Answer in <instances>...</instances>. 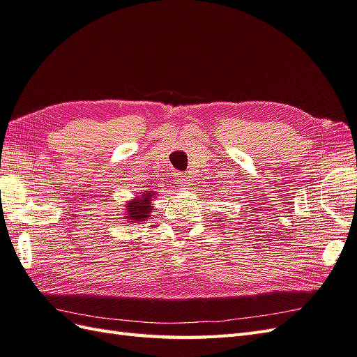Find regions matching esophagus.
Segmentation results:
<instances>
[{
  "label": "esophagus",
  "mask_w": 357,
  "mask_h": 357,
  "mask_svg": "<svg viewBox=\"0 0 357 357\" xmlns=\"http://www.w3.org/2000/svg\"><path fill=\"white\" fill-rule=\"evenodd\" d=\"M175 184L178 190H185L188 187V178L184 175V173H176L175 175Z\"/></svg>",
  "instance_id": "34e87169"
}]
</instances>
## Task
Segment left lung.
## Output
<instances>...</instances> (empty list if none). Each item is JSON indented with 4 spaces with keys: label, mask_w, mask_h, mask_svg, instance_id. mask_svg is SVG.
<instances>
[{
    "label": "left lung",
    "mask_w": 357,
    "mask_h": 357,
    "mask_svg": "<svg viewBox=\"0 0 357 357\" xmlns=\"http://www.w3.org/2000/svg\"><path fill=\"white\" fill-rule=\"evenodd\" d=\"M218 222H222V218H220V220H218Z\"/></svg>",
    "instance_id": "left-lung-1"
}]
</instances>
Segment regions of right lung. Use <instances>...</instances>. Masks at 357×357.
Instances as JSON below:
<instances>
[{
	"instance_id": "right-lung-1",
	"label": "right lung",
	"mask_w": 357,
	"mask_h": 357,
	"mask_svg": "<svg viewBox=\"0 0 357 357\" xmlns=\"http://www.w3.org/2000/svg\"><path fill=\"white\" fill-rule=\"evenodd\" d=\"M157 193L155 191H142L140 196L131 200H126L125 205V218L126 223H140L146 222L151 217L153 209V200Z\"/></svg>"
}]
</instances>
